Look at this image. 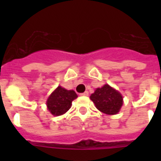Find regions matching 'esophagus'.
I'll use <instances>...</instances> for the list:
<instances>
[{"mask_svg":"<svg viewBox=\"0 0 161 161\" xmlns=\"http://www.w3.org/2000/svg\"><path fill=\"white\" fill-rule=\"evenodd\" d=\"M80 95H83V96H88V91H85V92H84V93H81Z\"/></svg>","mask_w":161,"mask_h":161,"instance_id":"obj_1","label":"esophagus"}]
</instances>
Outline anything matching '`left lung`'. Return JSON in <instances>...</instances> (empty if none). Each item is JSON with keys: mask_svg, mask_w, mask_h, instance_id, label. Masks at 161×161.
I'll list each match as a JSON object with an SVG mask.
<instances>
[{"mask_svg": "<svg viewBox=\"0 0 161 161\" xmlns=\"http://www.w3.org/2000/svg\"><path fill=\"white\" fill-rule=\"evenodd\" d=\"M90 98L96 108L106 114H116L123 104L121 94L108 84L97 88Z\"/></svg>", "mask_w": 161, "mask_h": 161, "instance_id": "obj_1", "label": "left lung"}]
</instances>
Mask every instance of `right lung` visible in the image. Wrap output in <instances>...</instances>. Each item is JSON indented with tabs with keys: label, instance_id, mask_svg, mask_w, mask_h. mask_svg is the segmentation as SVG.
Masks as SVG:
<instances>
[{
	"label": "right lung",
	"instance_id": "add662e5",
	"mask_svg": "<svg viewBox=\"0 0 161 161\" xmlns=\"http://www.w3.org/2000/svg\"><path fill=\"white\" fill-rule=\"evenodd\" d=\"M78 97L73 90H66L58 86L57 89L49 96L47 101V108L52 114L59 116L65 114L72 105V102Z\"/></svg>",
	"mask_w": 161,
	"mask_h": 161
}]
</instances>
